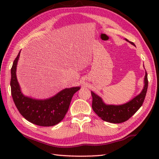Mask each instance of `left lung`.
I'll return each mask as SVG.
<instances>
[{
    "label": "left lung",
    "mask_w": 159,
    "mask_h": 159,
    "mask_svg": "<svg viewBox=\"0 0 159 159\" xmlns=\"http://www.w3.org/2000/svg\"><path fill=\"white\" fill-rule=\"evenodd\" d=\"M125 39L131 44L135 46L133 42H129L127 39ZM148 85V74L146 71L143 89L141 93L126 103L120 104V105L107 104L104 102L102 99L99 96L93 92H91L93 98L92 109L94 112L104 121L114 124L124 122L133 116L142 106L146 95Z\"/></svg>",
    "instance_id": "1"
}]
</instances>
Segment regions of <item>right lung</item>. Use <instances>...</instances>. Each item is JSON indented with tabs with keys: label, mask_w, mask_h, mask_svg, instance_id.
Returning a JSON list of instances; mask_svg holds the SVG:
<instances>
[{
	"label": "right lung",
	"mask_w": 159,
	"mask_h": 159,
	"mask_svg": "<svg viewBox=\"0 0 159 159\" xmlns=\"http://www.w3.org/2000/svg\"><path fill=\"white\" fill-rule=\"evenodd\" d=\"M20 51L11 69V96L20 113L30 122L40 126H52L59 124L68 111L73 95L80 87L66 88L44 100L32 98L22 93L16 77V67Z\"/></svg>",
	"instance_id": "right-lung-1"
}]
</instances>
